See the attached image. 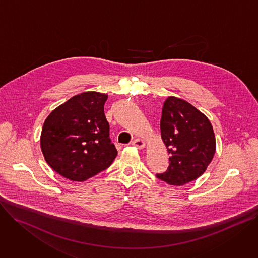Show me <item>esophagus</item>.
I'll use <instances>...</instances> for the list:
<instances>
[{"instance_id":"obj_1","label":"esophagus","mask_w":258,"mask_h":258,"mask_svg":"<svg viewBox=\"0 0 258 258\" xmlns=\"http://www.w3.org/2000/svg\"><path fill=\"white\" fill-rule=\"evenodd\" d=\"M132 146L136 147L138 150H142L145 147H146V141L144 139H139V138H136L132 141Z\"/></svg>"}]
</instances>
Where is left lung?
Masks as SVG:
<instances>
[{
  "label": "left lung",
  "mask_w": 258,
  "mask_h": 258,
  "mask_svg": "<svg viewBox=\"0 0 258 258\" xmlns=\"http://www.w3.org/2000/svg\"><path fill=\"white\" fill-rule=\"evenodd\" d=\"M160 127L170 164L156 176L171 185H183L201 176L216 149L213 128L205 114L185 100L169 96Z\"/></svg>",
  "instance_id": "left-lung-1"
}]
</instances>
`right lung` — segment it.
Wrapping results in <instances>:
<instances>
[{
	"instance_id": "obj_1",
	"label": "right lung",
	"mask_w": 258,
	"mask_h": 258,
	"mask_svg": "<svg viewBox=\"0 0 258 258\" xmlns=\"http://www.w3.org/2000/svg\"><path fill=\"white\" fill-rule=\"evenodd\" d=\"M106 94L89 91L56 107L46 119L41 148L46 162L61 176L84 181L105 170L117 157L104 116Z\"/></svg>"
}]
</instances>
